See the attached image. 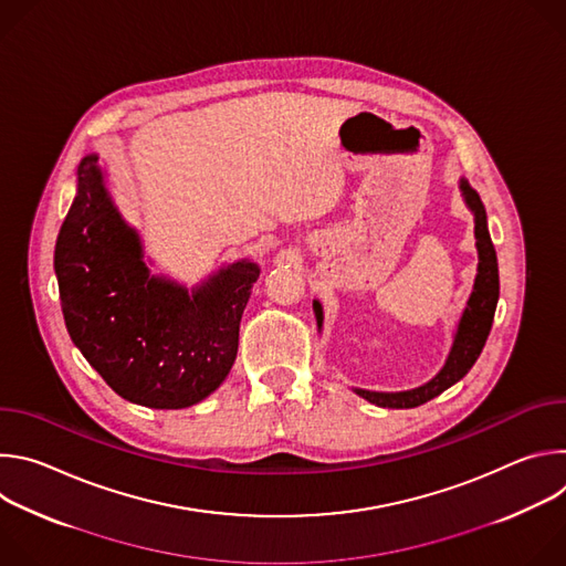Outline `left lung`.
Here are the masks:
<instances>
[{
  "label": "left lung",
  "mask_w": 566,
  "mask_h": 566,
  "mask_svg": "<svg viewBox=\"0 0 566 566\" xmlns=\"http://www.w3.org/2000/svg\"><path fill=\"white\" fill-rule=\"evenodd\" d=\"M461 195L465 199V206L474 214V239H476V253H479V266H476V277L472 293L468 297V304L461 313V319L457 325V334L452 340V349L448 354L446 365L441 371L428 380L421 387L408 389V391H369V389H354L358 396L365 400L374 402L378 408H419L430 398L439 396L448 387H452L457 380H461L474 360L479 358L483 345L489 340L491 327H493V317L500 300V269H497V253L493 247V239L489 232V221H486V208H483L479 195L470 188L465 179L459 181ZM313 311L317 327H322V306L317 300H313Z\"/></svg>",
  "instance_id": "8db88e82"
}]
</instances>
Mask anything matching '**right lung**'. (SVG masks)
I'll list each match as a JSON object with an SVG mask.
<instances>
[{"instance_id":"obj_1","label":"right lung","mask_w":566,"mask_h":566,"mask_svg":"<svg viewBox=\"0 0 566 566\" xmlns=\"http://www.w3.org/2000/svg\"><path fill=\"white\" fill-rule=\"evenodd\" d=\"M53 266L73 345L118 396L151 410L190 408L226 380L241 313L260 277L249 260L219 269L192 291L151 275L96 154L77 166Z\"/></svg>"}]
</instances>
